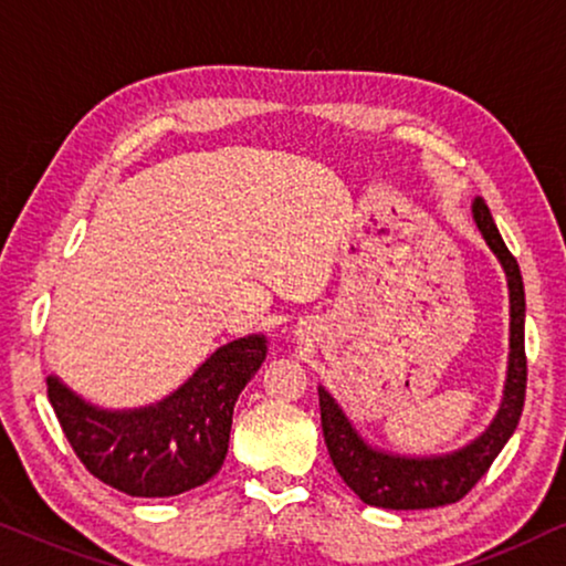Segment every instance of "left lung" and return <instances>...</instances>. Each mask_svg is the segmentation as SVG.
<instances>
[{
    "label": "left lung",
    "mask_w": 566,
    "mask_h": 566,
    "mask_svg": "<svg viewBox=\"0 0 566 566\" xmlns=\"http://www.w3.org/2000/svg\"><path fill=\"white\" fill-rule=\"evenodd\" d=\"M476 220L486 245L500 259L510 287V367L500 413L479 440L453 455L401 458L367 448L354 432L328 390L318 388L321 427L328 455L338 476L365 504L382 510H429L463 500L500 455L504 442L515 432L525 403L528 359H525V290L515 255L507 251L484 199L473 201Z\"/></svg>",
    "instance_id": "obj_1"
}]
</instances>
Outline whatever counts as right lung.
<instances>
[{"instance_id":"right-lung-1","label":"right lung","mask_w":566,"mask_h":566,"mask_svg":"<svg viewBox=\"0 0 566 566\" xmlns=\"http://www.w3.org/2000/svg\"><path fill=\"white\" fill-rule=\"evenodd\" d=\"M266 359V338L245 336L217 349L165 401L103 411L49 378V401L82 465L129 496H176L207 484L228 455L232 409Z\"/></svg>"}]
</instances>
